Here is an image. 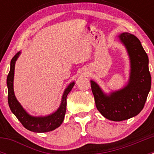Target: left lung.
Returning a JSON list of instances; mask_svg holds the SVG:
<instances>
[{"label": "left lung", "instance_id": "8db88e82", "mask_svg": "<svg viewBox=\"0 0 154 154\" xmlns=\"http://www.w3.org/2000/svg\"><path fill=\"white\" fill-rule=\"evenodd\" d=\"M119 39L130 57V74L127 85L107 95L91 80L96 108L105 118L112 121L126 120L138 115L143 109L151 87L149 58L140 40L127 32L120 34Z\"/></svg>", "mask_w": 154, "mask_h": 154}]
</instances>
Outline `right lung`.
Instances as JSON below:
<instances>
[{
  "label": "right lung",
  "mask_w": 154,
  "mask_h": 154,
  "mask_svg": "<svg viewBox=\"0 0 154 154\" xmlns=\"http://www.w3.org/2000/svg\"><path fill=\"white\" fill-rule=\"evenodd\" d=\"M21 52L19 51L16 54L11 61V69L9 74L7 78V85H8V104L11 112L14 114L21 124L24 128L30 131L35 132V133H45V132L52 131L55 130L58 126H60L65 118V111H66V105H67L68 94L69 93L75 85V82H72L69 84L68 87L64 91L62 96V102L60 106L55 112L50 114L46 116H32L29 115L28 112L24 109L21 105L19 103L15 97L14 92V67L15 62L17 58L20 55Z\"/></svg>",
  "instance_id": "add662e5"
}]
</instances>
